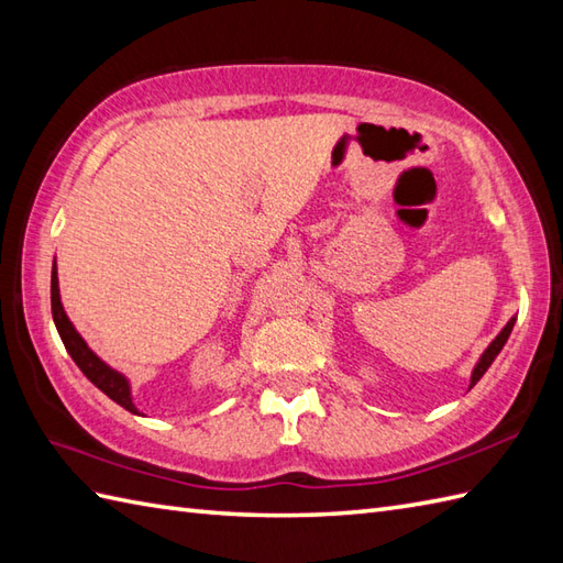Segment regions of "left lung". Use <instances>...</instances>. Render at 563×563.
Listing matches in <instances>:
<instances>
[{"label":"left lung","instance_id":"8db88e82","mask_svg":"<svg viewBox=\"0 0 563 563\" xmlns=\"http://www.w3.org/2000/svg\"><path fill=\"white\" fill-rule=\"evenodd\" d=\"M512 327H516V317H512L508 324L500 329V333L498 336L486 345V351L482 353V357L479 361H476V365H474V369H472V377H470V389L476 385V382H479L482 377H484V373L488 367H492V363L496 361V355L504 351V345H506V341H508V336H510V331H512Z\"/></svg>","mask_w":563,"mask_h":563}]
</instances>
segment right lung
Returning <instances> with one entry per match:
<instances>
[{
    "label": "right lung",
    "mask_w": 563,
    "mask_h": 563,
    "mask_svg": "<svg viewBox=\"0 0 563 563\" xmlns=\"http://www.w3.org/2000/svg\"><path fill=\"white\" fill-rule=\"evenodd\" d=\"M51 305H53V321L57 327L59 339H63L67 353L71 355V361L77 363V367L81 369L87 379L91 382L93 387H99L106 397L113 399L115 404H121L123 409H128L130 413H140L137 406L133 404V391H130V379L113 369L109 363H103L101 357L93 353L87 341L79 336V331L71 324L63 300H59V280H57V268L53 263V275H51Z\"/></svg>",
    "instance_id": "obj_1"
}]
</instances>
